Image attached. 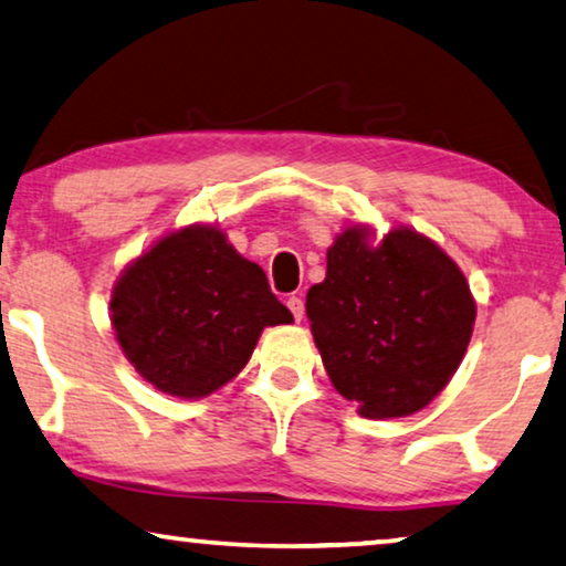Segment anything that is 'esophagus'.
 <instances>
[{
    "instance_id": "esophagus-1",
    "label": "esophagus",
    "mask_w": 566,
    "mask_h": 566,
    "mask_svg": "<svg viewBox=\"0 0 566 566\" xmlns=\"http://www.w3.org/2000/svg\"><path fill=\"white\" fill-rule=\"evenodd\" d=\"M286 307H290L294 319L300 323L302 315H305V302H302V297H290V300H286Z\"/></svg>"
}]
</instances>
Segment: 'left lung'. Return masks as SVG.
Returning <instances> with one entry per match:
<instances>
[{"label":"left lung","instance_id":"1","mask_svg":"<svg viewBox=\"0 0 566 566\" xmlns=\"http://www.w3.org/2000/svg\"><path fill=\"white\" fill-rule=\"evenodd\" d=\"M305 307L333 386L368 419L424 409L458 370L475 325L465 274L411 229L389 231L378 247L364 226L345 229Z\"/></svg>","mask_w":566,"mask_h":566}]
</instances>
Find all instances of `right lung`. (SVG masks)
Returning <instances> with one entry per match:
<instances>
[{
    "instance_id": "add662e5",
    "label": "right lung",
    "mask_w": 566,
    "mask_h": 566,
    "mask_svg": "<svg viewBox=\"0 0 566 566\" xmlns=\"http://www.w3.org/2000/svg\"><path fill=\"white\" fill-rule=\"evenodd\" d=\"M292 323L264 269L223 231L188 226L132 261L112 292L124 356L155 389L200 399L249 364L266 325Z\"/></svg>"
}]
</instances>
